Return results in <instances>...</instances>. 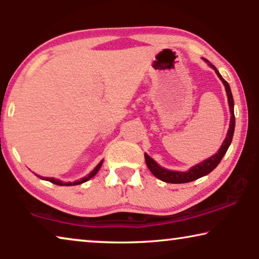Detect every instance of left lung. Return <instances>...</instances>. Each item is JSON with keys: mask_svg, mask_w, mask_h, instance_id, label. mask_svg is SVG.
<instances>
[{"mask_svg": "<svg viewBox=\"0 0 259 259\" xmlns=\"http://www.w3.org/2000/svg\"><path fill=\"white\" fill-rule=\"evenodd\" d=\"M212 68L214 69V72L217 73V75L219 76V79L223 81L225 86V91L226 94H228V100H229V106H230V112H231V120H230V128L228 131V136H226L224 143H223L222 147L219 148L218 153H215L214 155H212L206 160H204L200 164H198L196 166H193L192 168L189 169L187 172H177V171H169V169H166L161 166H159L157 162H155L153 159L145 153V160H146V165L147 167L150 168V171L153 173L154 177H157L158 179L162 180L165 183H171V184H183V183H190L193 182V180L199 179L200 177H204L208 175V173L213 171V169L217 167L219 162L224 157V154L228 151V148L230 146L232 141V137H233V132H235V112H233V98H232V93L231 90H230L229 83L223 79L221 74L217 70V68L213 65H210Z\"/></svg>", "mask_w": 259, "mask_h": 259, "instance_id": "8db88e82", "label": "left lung"}]
</instances>
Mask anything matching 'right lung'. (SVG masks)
<instances>
[{"label":"right lung","instance_id":"1","mask_svg":"<svg viewBox=\"0 0 259 259\" xmlns=\"http://www.w3.org/2000/svg\"><path fill=\"white\" fill-rule=\"evenodd\" d=\"M101 165H102V161H100V164H99L97 167H95L93 171H92L91 173H90V176L88 177H86V178H83V179H81V180H79V182H75V183H62V182H60V180H58V179H54V178H45V177H42V179H45V180H48V182H51V183H53V184H55V185H59V186H63V185H66V186H70V185H79V184H82V183H84V182H87L88 179H91L92 177H94L95 175H97L98 173V171L99 169H100V167H101ZM37 177H40V176H37ZM41 178V177H40Z\"/></svg>","mask_w":259,"mask_h":259}]
</instances>
